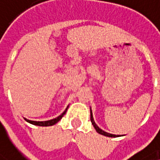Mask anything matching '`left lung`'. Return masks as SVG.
I'll use <instances>...</instances> for the list:
<instances>
[{
	"instance_id": "left-lung-1",
	"label": "left lung",
	"mask_w": 160,
	"mask_h": 160,
	"mask_svg": "<svg viewBox=\"0 0 160 160\" xmlns=\"http://www.w3.org/2000/svg\"><path fill=\"white\" fill-rule=\"evenodd\" d=\"M90 119H91V122H92V125L94 126L95 129L97 130V132L98 134H101V135H104V136H107V137H110V138H117V137H118V136H117V135H112V134H109V133H107V132H105L104 130L100 129V128L97 126V124L95 123V121H94L93 114H92V110H91V109H90Z\"/></svg>"
}]
</instances>
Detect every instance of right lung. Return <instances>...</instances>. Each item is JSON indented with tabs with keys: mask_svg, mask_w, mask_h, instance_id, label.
<instances>
[{
	"mask_svg": "<svg viewBox=\"0 0 160 160\" xmlns=\"http://www.w3.org/2000/svg\"><path fill=\"white\" fill-rule=\"evenodd\" d=\"M67 108H68V107H67ZM67 108L65 109V110L63 111V114H62V115H60L58 118H53V119L48 120V121H32V120H28V119H25V120H26L27 122H29V123L32 124V125H35V126H41V127H49V126H52V125L56 124L59 120H61V118L63 117V115L66 113V110H67Z\"/></svg>",
	"mask_w": 160,
	"mask_h": 160,
	"instance_id": "right-lung-1",
	"label": "right lung"
}]
</instances>
